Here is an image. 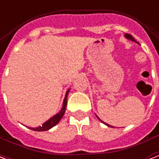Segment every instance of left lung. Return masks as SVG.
I'll use <instances>...</instances> for the list:
<instances>
[{
  "label": "left lung",
  "mask_w": 159,
  "mask_h": 159,
  "mask_svg": "<svg viewBox=\"0 0 159 159\" xmlns=\"http://www.w3.org/2000/svg\"><path fill=\"white\" fill-rule=\"evenodd\" d=\"M125 37H126L127 39H129V40H130V41H132V42H136V43H138V42H137L136 41H135V39L134 38L133 36H131V35H129V34H125ZM138 44H139V43H138ZM96 117H98V119L100 120V122H101V123H105V124H106V125H107V126H108V127H111V125H109L108 123H105V122H103L102 120H100V117H98V116H96ZM112 128H113V126H112Z\"/></svg>",
  "instance_id": "8db88e82"
}]
</instances>
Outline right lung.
<instances>
[{
  "mask_svg": "<svg viewBox=\"0 0 159 159\" xmlns=\"http://www.w3.org/2000/svg\"><path fill=\"white\" fill-rule=\"evenodd\" d=\"M70 89L66 92V98L64 100V102H63V107L61 111H59V113L54 115L53 117H52L50 119H48L47 122L42 124V126L37 127V128H30V129L34 130V131H46V130L50 129L51 128H52L53 126H55L57 123H59L60 119L62 118V117L64 116V114L66 112V106H67V94L69 93Z\"/></svg>",
  "mask_w": 159,
  "mask_h": 159,
  "instance_id": "obj_1",
  "label": "right lung"
}]
</instances>
